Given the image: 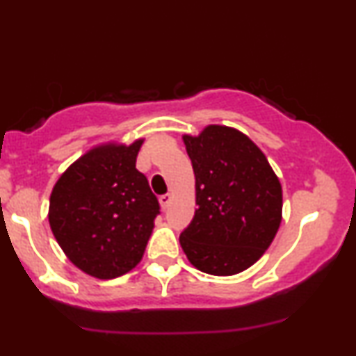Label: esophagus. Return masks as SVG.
Wrapping results in <instances>:
<instances>
[{
	"label": "esophagus",
	"mask_w": 356,
	"mask_h": 356,
	"mask_svg": "<svg viewBox=\"0 0 356 356\" xmlns=\"http://www.w3.org/2000/svg\"><path fill=\"white\" fill-rule=\"evenodd\" d=\"M159 201H161V206L164 207V209H167V207H169L170 201H172V195L164 194V195H161V197H159Z\"/></svg>",
	"instance_id": "esophagus-1"
}]
</instances>
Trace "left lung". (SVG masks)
I'll return each mask as SVG.
<instances>
[{"instance_id": "obj_1", "label": "left lung", "mask_w": 356, "mask_h": 356, "mask_svg": "<svg viewBox=\"0 0 356 356\" xmlns=\"http://www.w3.org/2000/svg\"><path fill=\"white\" fill-rule=\"evenodd\" d=\"M195 175V209L181 246L199 271L238 275L256 263L281 224L283 192L268 159L239 130L209 125L184 136Z\"/></svg>"}]
</instances>
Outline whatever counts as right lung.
<instances>
[{
    "mask_svg": "<svg viewBox=\"0 0 356 356\" xmlns=\"http://www.w3.org/2000/svg\"><path fill=\"white\" fill-rule=\"evenodd\" d=\"M142 140L92 149L68 167L50 197V227L81 271L112 280L144 256L161 214L149 181L136 169Z\"/></svg>",
    "mask_w": 356,
    "mask_h": 356,
    "instance_id": "obj_1",
    "label": "right lung"
}]
</instances>
